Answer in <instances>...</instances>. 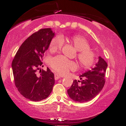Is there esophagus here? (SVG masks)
Returning a JSON list of instances; mask_svg holds the SVG:
<instances>
[{"mask_svg":"<svg viewBox=\"0 0 126 126\" xmlns=\"http://www.w3.org/2000/svg\"><path fill=\"white\" fill-rule=\"evenodd\" d=\"M61 78V76L58 74H55L54 75V78H55V80H58V79H60Z\"/></svg>","mask_w":126,"mask_h":126,"instance_id":"esophagus-1","label":"esophagus"}]
</instances>
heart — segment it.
Here are the masks:
<instances>
[{
	"mask_svg": "<svg viewBox=\"0 0 126 126\" xmlns=\"http://www.w3.org/2000/svg\"><path fill=\"white\" fill-rule=\"evenodd\" d=\"M70 41L78 51V58L79 63L83 68L91 67L95 63L94 53L90 49V44L84 37L80 35H74L71 37ZM64 44V39L62 36H56L51 40L50 49L54 52L60 50ZM52 67L61 75H65L69 70H75L77 65L74 62L67 60L63 56H57L52 60Z\"/></svg>",
	"mask_w": 126,
	"mask_h": 126,
	"instance_id": "heart-1",
	"label": "heart"
}]
</instances>
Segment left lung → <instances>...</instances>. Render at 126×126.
I'll use <instances>...</instances> for the list:
<instances>
[{
	"mask_svg": "<svg viewBox=\"0 0 126 126\" xmlns=\"http://www.w3.org/2000/svg\"><path fill=\"white\" fill-rule=\"evenodd\" d=\"M107 63L99 56L95 66L80 75V80H74L67 90L69 97L78 102H85L94 98L105 84V73Z\"/></svg>",
	"mask_w": 126,
	"mask_h": 126,
	"instance_id": "1",
	"label": "left lung"
}]
</instances>
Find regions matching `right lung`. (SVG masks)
Masks as SVG:
<instances>
[{
  "mask_svg": "<svg viewBox=\"0 0 126 126\" xmlns=\"http://www.w3.org/2000/svg\"><path fill=\"white\" fill-rule=\"evenodd\" d=\"M55 32L51 28L40 30L25 40L12 63L16 87L24 97L32 101L46 99L51 94L55 83L54 73L49 68L40 70L45 51H47Z\"/></svg>",
  "mask_w": 126,
  "mask_h": 126,
  "instance_id": "add662e5",
  "label": "right lung"
}]
</instances>
